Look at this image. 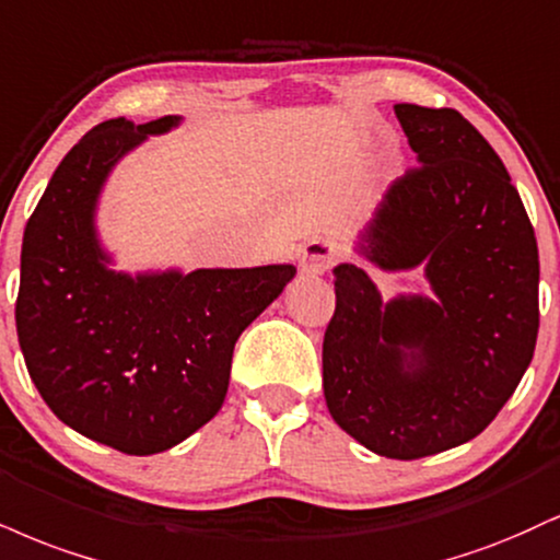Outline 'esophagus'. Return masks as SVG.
I'll use <instances>...</instances> for the list:
<instances>
[{
    "mask_svg": "<svg viewBox=\"0 0 560 560\" xmlns=\"http://www.w3.org/2000/svg\"><path fill=\"white\" fill-rule=\"evenodd\" d=\"M336 260V245L334 242H326V240H313L307 242L305 250H302V258H300V273L302 276H323L328 271V268L334 266Z\"/></svg>",
    "mask_w": 560,
    "mask_h": 560,
    "instance_id": "obj_1",
    "label": "esophagus"
}]
</instances>
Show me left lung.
Returning <instances> with one entry per match:
<instances>
[{
    "label": "left lung",
    "instance_id": "8db88e82",
    "mask_svg": "<svg viewBox=\"0 0 560 560\" xmlns=\"http://www.w3.org/2000/svg\"><path fill=\"white\" fill-rule=\"evenodd\" d=\"M417 170L390 182L357 255L422 268L433 294L383 300L362 262L334 268L323 394L336 425L386 459H422L480 435L535 354L540 260L511 177L456 109L396 104Z\"/></svg>",
    "mask_w": 560,
    "mask_h": 560
}]
</instances>
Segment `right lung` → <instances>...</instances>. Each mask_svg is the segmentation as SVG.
Here are the masks:
<instances>
[{"label": "right lung", "mask_w": 560, "mask_h": 560, "mask_svg": "<svg viewBox=\"0 0 560 560\" xmlns=\"http://www.w3.org/2000/svg\"><path fill=\"white\" fill-rule=\"evenodd\" d=\"M182 122L106 119L51 174L20 253L18 341L65 425L122 454L177 446L213 420L240 334L284 292L289 262L198 271H114L96 229L114 166Z\"/></svg>", "instance_id": "obj_1"}]
</instances>
